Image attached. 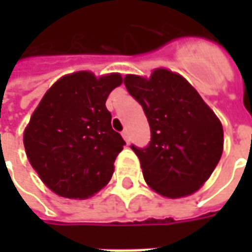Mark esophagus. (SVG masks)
I'll return each instance as SVG.
<instances>
[{"label": "esophagus", "instance_id": "esophagus-1", "mask_svg": "<svg viewBox=\"0 0 252 252\" xmlns=\"http://www.w3.org/2000/svg\"><path fill=\"white\" fill-rule=\"evenodd\" d=\"M121 135H123V137H124V140H126V143H129V132L126 131V129H124Z\"/></svg>", "mask_w": 252, "mask_h": 252}]
</instances>
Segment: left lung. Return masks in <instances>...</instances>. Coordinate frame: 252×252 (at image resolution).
I'll list each match as a JSON object with an SVG mask.
<instances>
[{
	"mask_svg": "<svg viewBox=\"0 0 252 252\" xmlns=\"http://www.w3.org/2000/svg\"><path fill=\"white\" fill-rule=\"evenodd\" d=\"M124 83L151 128L147 147L131 146L147 185L167 198L195 193L221 158V121L178 72L159 67L150 77L128 74Z\"/></svg>",
	"mask_w": 252,
	"mask_h": 252,
	"instance_id": "left-lung-1",
	"label": "left lung"
}]
</instances>
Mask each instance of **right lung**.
I'll list each match as a JSON object with an SVG mask.
<instances>
[{
    "label": "right lung",
    "instance_id": "obj_1",
    "mask_svg": "<svg viewBox=\"0 0 252 252\" xmlns=\"http://www.w3.org/2000/svg\"><path fill=\"white\" fill-rule=\"evenodd\" d=\"M121 83L119 72H71L59 78L33 110L24 129L25 154L55 194L85 200L112 178L126 142L112 129L105 102Z\"/></svg>",
    "mask_w": 252,
    "mask_h": 252
}]
</instances>
